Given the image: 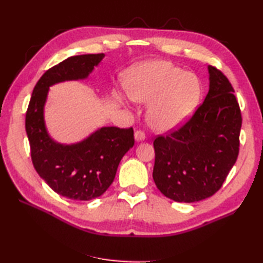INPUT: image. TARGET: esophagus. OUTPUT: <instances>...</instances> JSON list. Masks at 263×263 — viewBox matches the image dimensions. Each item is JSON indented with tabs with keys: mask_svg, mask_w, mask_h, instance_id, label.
Returning a JSON list of instances; mask_svg holds the SVG:
<instances>
[{
	"mask_svg": "<svg viewBox=\"0 0 263 263\" xmlns=\"http://www.w3.org/2000/svg\"><path fill=\"white\" fill-rule=\"evenodd\" d=\"M135 139H136L137 142H141V141L144 140V139H146V135H144L142 131H136L135 132Z\"/></svg>",
	"mask_w": 263,
	"mask_h": 263,
	"instance_id": "esophagus-1",
	"label": "esophagus"
}]
</instances>
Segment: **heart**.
I'll list each match as a JSON object with an SVG mask.
<instances>
[{
  "label": "heart",
  "instance_id": "heart-1",
  "mask_svg": "<svg viewBox=\"0 0 263 263\" xmlns=\"http://www.w3.org/2000/svg\"><path fill=\"white\" fill-rule=\"evenodd\" d=\"M125 89L133 102L150 103L147 122L160 133L181 127L193 114L201 95L197 77L166 61H152L128 71ZM116 99L124 103L120 93Z\"/></svg>",
  "mask_w": 263,
  "mask_h": 263
}]
</instances>
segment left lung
Returning <instances> with one entry per match:
<instances>
[{"label": "left lung", "instance_id": "obj_1", "mask_svg": "<svg viewBox=\"0 0 263 263\" xmlns=\"http://www.w3.org/2000/svg\"><path fill=\"white\" fill-rule=\"evenodd\" d=\"M209 90L192 119L154 141L156 186L176 202H198L220 189L238 156L242 116L227 78L208 66Z\"/></svg>", "mask_w": 263, "mask_h": 263}]
</instances>
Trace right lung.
Here are the masks:
<instances>
[{
  "label": "right lung",
  "instance_id": "right-lung-1",
  "mask_svg": "<svg viewBox=\"0 0 263 263\" xmlns=\"http://www.w3.org/2000/svg\"><path fill=\"white\" fill-rule=\"evenodd\" d=\"M105 54L71 57L53 66L36 83L26 114V132L38 175L54 192L71 200L100 197L113 183L117 167L133 144V128L98 127L82 140L61 143L52 138L45 122L49 87L86 80Z\"/></svg>",
  "mask_w": 263,
  "mask_h": 263
}]
</instances>
